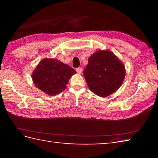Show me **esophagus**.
Instances as JSON below:
<instances>
[{"label":"esophagus","mask_w":158,"mask_h":158,"mask_svg":"<svg viewBox=\"0 0 158 158\" xmlns=\"http://www.w3.org/2000/svg\"><path fill=\"white\" fill-rule=\"evenodd\" d=\"M76 71L78 73H81V72H83V69H82V68H76Z\"/></svg>","instance_id":"esophagus-1"}]
</instances>
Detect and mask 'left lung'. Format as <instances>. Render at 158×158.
<instances>
[{
  "label": "left lung",
  "mask_w": 158,
  "mask_h": 158,
  "mask_svg": "<svg viewBox=\"0 0 158 158\" xmlns=\"http://www.w3.org/2000/svg\"><path fill=\"white\" fill-rule=\"evenodd\" d=\"M125 67L115 55L108 50L96 51L88 58L83 75L90 90L105 98L118 90L125 77Z\"/></svg>",
  "instance_id": "1"
}]
</instances>
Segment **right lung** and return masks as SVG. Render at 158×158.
I'll return each mask as SVG.
<instances>
[{
	"label": "right lung",
	"instance_id": "obj_1",
	"mask_svg": "<svg viewBox=\"0 0 158 158\" xmlns=\"http://www.w3.org/2000/svg\"><path fill=\"white\" fill-rule=\"evenodd\" d=\"M76 71L61 61L50 58L41 60L31 74L35 86L49 95L62 92Z\"/></svg>",
	"mask_w": 158,
	"mask_h": 158
}]
</instances>
